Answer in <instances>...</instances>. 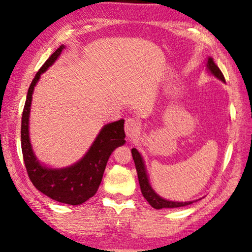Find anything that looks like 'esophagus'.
<instances>
[{
	"label": "esophagus",
	"instance_id": "34e87169",
	"mask_svg": "<svg viewBox=\"0 0 252 252\" xmlns=\"http://www.w3.org/2000/svg\"><path fill=\"white\" fill-rule=\"evenodd\" d=\"M140 130V124L135 118L126 119L125 123V131L128 138H134L138 135Z\"/></svg>",
	"mask_w": 252,
	"mask_h": 252
}]
</instances>
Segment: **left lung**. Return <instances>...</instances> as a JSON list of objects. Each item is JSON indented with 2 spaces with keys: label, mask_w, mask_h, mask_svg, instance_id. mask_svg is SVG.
I'll return each instance as SVG.
<instances>
[{
  "label": "left lung",
  "mask_w": 252,
  "mask_h": 252,
  "mask_svg": "<svg viewBox=\"0 0 252 252\" xmlns=\"http://www.w3.org/2000/svg\"><path fill=\"white\" fill-rule=\"evenodd\" d=\"M206 69H207V72H208L210 75H213L214 77L219 79V81H221L222 83H226L221 70H220L218 66L216 65L213 57L209 56L208 59H207ZM131 155H133L136 170H137L140 190H142V193H143L145 199L149 202V205H151L153 208H155V209L178 208V207L188 206V205L192 204L193 201H197V200L174 201V200H168V199H165V198L160 197L155 190H154V188L152 187L151 183H149L147 169H146V166H145V161L143 159V156L140 155V153L136 148L131 149ZM198 200H200V199H198Z\"/></svg>",
  "instance_id": "1"
}]
</instances>
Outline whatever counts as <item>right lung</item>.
<instances>
[{
  "label": "right lung",
  "instance_id": "obj_1",
  "mask_svg": "<svg viewBox=\"0 0 252 252\" xmlns=\"http://www.w3.org/2000/svg\"><path fill=\"white\" fill-rule=\"evenodd\" d=\"M64 48L65 45H61L53 53L31 83L22 115L21 144L26 170L35 188L53 200L78 206L95 195L109 156L117 147L126 143L124 131L125 121L119 119L101 127L87 153L73 165L63 168H53L37 159L30 139V113L34 88L41 75L55 63Z\"/></svg>",
  "mask_w": 252,
  "mask_h": 252
}]
</instances>
